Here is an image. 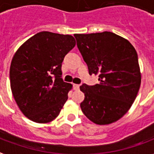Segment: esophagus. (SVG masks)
<instances>
[{
    "instance_id": "34e87169",
    "label": "esophagus",
    "mask_w": 154,
    "mask_h": 154,
    "mask_svg": "<svg viewBox=\"0 0 154 154\" xmlns=\"http://www.w3.org/2000/svg\"><path fill=\"white\" fill-rule=\"evenodd\" d=\"M73 88L75 90H78L79 88V85H77V84H75V85H73Z\"/></svg>"
}]
</instances>
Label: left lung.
I'll return each mask as SVG.
<instances>
[{"instance_id": "left-lung-1", "label": "left lung", "mask_w": 154, "mask_h": 154, "mask_svg": "<svg viewBox=\"0 0 154 154\" xmlns=\"http://www.w3.org/2000/svg\"><path fill=\"white\" fill-rule=\"evenodd\" d=\"M89 75H98L99 85L83 84L80 107L95 124L107 125L131 108L141 83L138 55L130 42L112 32L75 34Z\"/></svg>"}]
</instances>
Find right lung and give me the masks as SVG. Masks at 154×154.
Here are the masks:
<instances>
[{
  "mask_svg": "<svg viewBox=\"0 0 154 154\" xmlns=\"http://www.w3.org/2000/svg\"><path fill=\"white\" fill-rule=\"evenodd\" d=\"M75 46L71 35L38 32L20 47L11 61L12 94L23 115L47 123L59 115L72 85L61 78V64Z\"/></svg>",
  "mask_w": 154,
  "mask_h": 154,
  "instance_id": "1",
  "label": "right lung"
}]
</instances>
